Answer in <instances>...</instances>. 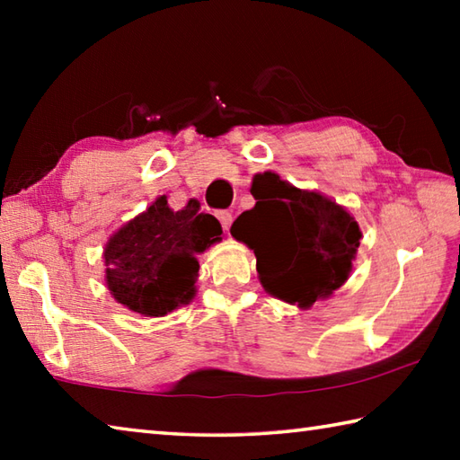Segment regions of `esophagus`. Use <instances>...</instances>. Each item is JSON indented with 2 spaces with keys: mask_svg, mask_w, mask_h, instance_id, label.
<instances>
[{
  "mask_svg": "<svg viewBox=\"0 0 460 460\" xmlns=\"http://www.w3.org/2000/svg\"><path fill=\"white\" fill-rule=\"evenodd\" d=\"M217 219L221 221V227H223L225 231H229L231 223H233V215H231L229 211H219V213H217Z\"/></svg>",
  "mask_w": 460,
  "mask_h": 460,
  "instance_id": "34e87169",
  "label": "esophagus"
}]
</instances>
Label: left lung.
<instances>
[{
  "label": "left lung",
  "instance_id": "left-lung-1",
  "mask_svg": "<svg viewBox=\"0 0 460 460\" xmlns=\"http://www.w3.org/2000/svg\"><path fill=\"white\" fill-rule=\"evenodd\" d=\"M258 200L241 213L231 235L253 249L260 282L276 298L310 308L347 282L361 229L345 207L296 189L274 172L253 176Z\"/></svg>",
  "mask_w": 460,
  "mask_h": 460
}]
</instances>
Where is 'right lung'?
<instances>
[{"instance_id": "1", "label": "right lung", "mask_w": 460, "mask_h": 460, "mask_svg": "<svg viewBox=\"0 0 460 460\" xmlns=\"http://www.w3.org/2000/svg\"><path fill=\"white\" fill-rule=\"evenodd\" d=\"M197 202L172 211L158 197L109 237L105 282L115 300L144 316H164L194 298L197 255L221 241V223Z\"/></svg>"}]
</instances>
